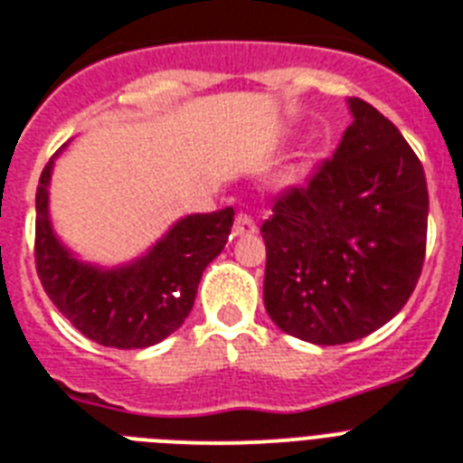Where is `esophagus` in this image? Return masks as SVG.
<instances>
[{"instance_id":"esophagus-1","label":"esophagus","mask_w":463,"mask_h":463,"mask_svg":"<svg viewBox=\"0 0 463 463\" xmlns=\"http://www.w3.org/2000/svg\"><path fill=\"white\" fill-rule=\"evenodd\" d=\"M232 232H235V238H251L257 232V223L247 213H238L235 225H232Z\"/></svg>"}]
</instances>
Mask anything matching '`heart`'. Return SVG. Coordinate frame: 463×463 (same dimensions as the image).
Returning <instances> with one entry per match:
<instances>
[{
	"instance_id": "1",
	"label": "heart",
	"mask_w": 463,
	"mask_h": 463,
	"mask_svg": "<svg viewBox=\"0 0 463 463\" xmlns=\"http://www.w3.org/2000/svg\"><path fill=\"white\" fill-rule=\"evenodd\" d=\"M307 171H309V164H302V166H299L295 173H292V180L304 178V175H307Z\"/></svg>"
}]
</instances>
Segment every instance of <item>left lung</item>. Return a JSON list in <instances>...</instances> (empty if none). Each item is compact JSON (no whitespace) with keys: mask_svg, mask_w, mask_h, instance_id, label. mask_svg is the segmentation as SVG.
I'll use <instances>...</instances> for the list:
<instances>
[{"mask_svg":"<svg viewBox=\"0 0 463 463\" xmlns=\"http://www.w3.org/2000/svg\"><path fill=\"white\" fill-rule=\"evenodd\" d=\"M307 187L278 197L261 225L264 304L278 328L314 345L371 335L419 283L428 228L426 173L414 149L364 99Z\"/></svg>","mask_w":463,"mask_h":463,"instance_id":"left-lung-1","label":"left lung"}]
</instances>
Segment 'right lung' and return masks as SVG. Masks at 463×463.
<instances>
[{"mask_svg":"<svg viewBox=\"0 0 463 463\" xmlns=\"http://www.w3.org/2000/svg\"><path fill=\"white\" fill-rule=\"evenodd\" d=\"M49 159L35 194V264L56 309L97 345L145 349L166 340L193 311L202 273L223 251L232 206L183 216L156 242L118 266L82 261L61 242L49 216Z\"/></svg>","mask_w":463,"mask_h":463,"instance_id":"right-lung-1","label":"right lung"}]
</instances>
